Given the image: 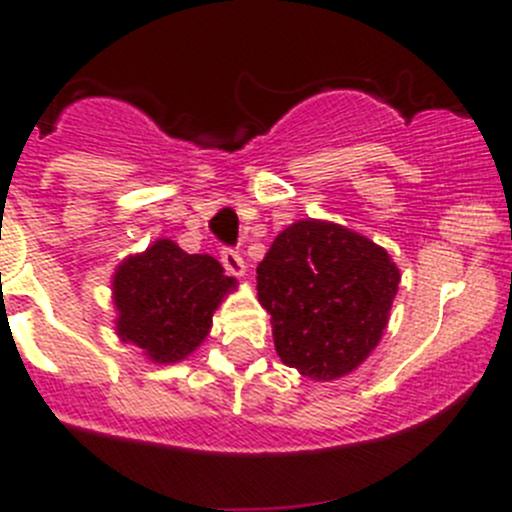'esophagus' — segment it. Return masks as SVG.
<instances>
[{
    "instance_id": "esophagus-1",
    "label": "esophagus",
    "mask_w": 512,
    "mask_h": 512,
    "mask_svg": "<svg viewBox=\"0 0 512 512\" xmlns=\"http://www.w3.org/2000/svg\"><path fill=\"white\" fill-rule=\"evenodd\" d=\"M220 260H223V267H225L227 272H230V275L245 277L247 265H245V260H242L240 252H235V250H223V255H220Z\"/></svg>"
}]
</instances>
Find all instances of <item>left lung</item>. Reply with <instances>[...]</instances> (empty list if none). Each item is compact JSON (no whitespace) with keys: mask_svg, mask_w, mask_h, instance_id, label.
I'll return each mask as SVG.
<instances>
[{"mask_svg":"<svg viewBox=\"0 0 512 512\" xmlns=\"http://www.w3.org/2000/svg\"><path fill=\"white\" fill-rule=\"evenodd\" d=\"M399 282V267L374 240L304 218L275 237L257 267V299L282 364L334 381L379 347Z\"/></svg>","mask_w":512,"mask_h":512,"instance_id":"left-lung-1","label":"left lung"}]
</instances>
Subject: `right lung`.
I'll use <instances>...</instances> for the list:
<instances>
[{
    "mask_svg": "<svg viewBox=\"0 0 512 512\" xmlns=\"http://www.w3.org/2000/svg\"><path fill=\"white\" fill-rule=\"evenodd\" d=\"M235 289L215 257L188 255L158 237L113 272L116 337L153 364H178L208 339L215 309Z\"/></svg>",
    "mask_w": 512,
    "mask_h": 512,
    "instance_id": "right-lung-1",
    "label": "right lung"
}]
</instances>
